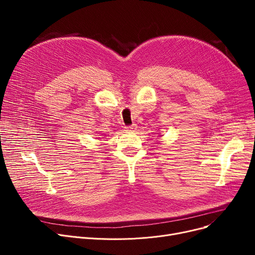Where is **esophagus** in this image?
Here are the masks:
<instances>
[{
  "instance_id": "34e87169",
  "label": "esophagus",
  "mask_w": 255,
  "mask_h": 255,
  "mask_svg": "<svg viewBox=\"0 0 255 255\" xmlns=\"http://www.w3.org/2000/svg\"><path fill=\"white\" fill-rule=\"evenodd\" d=\"M125 128H126V131H135L136 128H137V126H136L135 124H132V125L127 126V127H125Z\"/></svg>"
}]
</instances>
